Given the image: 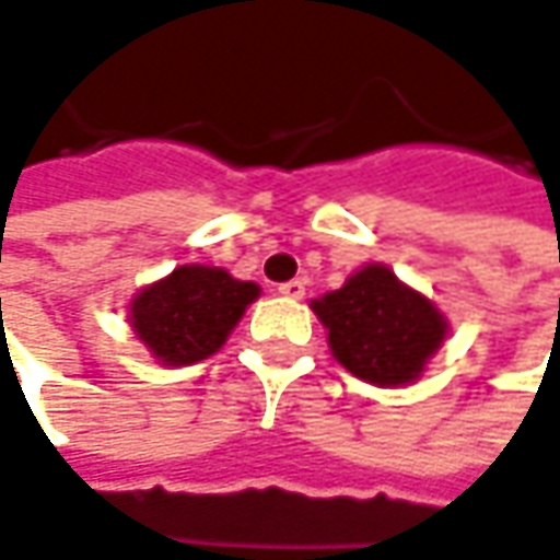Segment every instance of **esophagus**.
<instances>
[{
    "label": "esophagus",
    "instance_id": "esophagus-1",
    "mask_svg": "<svg viewBox=\"0 0 560 560\" xmlns=\"http://www.w3.org/2000/svg\"><path fill=\"white\" fill-rule=\"evenodd\" d=\"M277 293L287 295V299H302V295H305V280H302V277L287 280V283H280V287H277Z\"/></svg>",
    "mask_w": 560,
    "mask_h": 560
}]
</instances>
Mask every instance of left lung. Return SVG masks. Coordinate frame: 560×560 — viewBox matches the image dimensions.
I'll return each instance as SVG.
<instances>
[{
  "label": "left lung",
  "mask_w": 560,
  "mask_h": 560,
  "mask_svg": "<svg viewBox=\"0 0 560 560\" xmlns=\"http://www.w3.org/2000/svg\"><path fill=\"white\" fill-rule=\"evenodd\" d=\"M327 327L334 359L377 387H400L425 372L447 337V318L432 299L409 290L384 265H365L350 280L312 302Z\"/></svg>",
  "instance_id": "obj_1"
}]
</instances>
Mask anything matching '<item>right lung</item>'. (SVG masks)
I'll return each mask as SVG.
<instances>
[{
    "label": "right lung",
    "mask_w": 560,
    "mask_h": 560,
    "mask_svg": "<svg viewBox=\"0 0 560 560\" xmlns=\"http://www.w3.org/2000/svg\"><path fill=\"white\" fill-rule=\"evenodd\" d=\"M258 295V283L223 267L183 265L131 299L128 322L163 365H195L226 343Z\"/></svg>",
    "instance_id": "add662e5"
}]
</instances>
